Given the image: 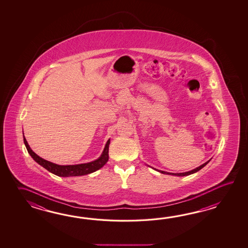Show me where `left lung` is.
Listing matches in <instances>:
<instances>
[{
	"instance_id": "8db88e82",
	"label": "left lung",
	"mask_w": 248,
	"mask_h": 248,
	"mask_svg": "<svg viewBox=\"0 0 248 248\" xmlns=\"http://www.w3.org/2000/svg\"><path fill=\"white\" fill-rule=\"evenodd\" d=\"M209 161H207L206 163L203 164V165H201L200 166L199 168H197V169H193V170H191V171H189V172H185V173H179V174H170V173H168V172H165V171H160V170H158V172H160V173H162V174H173V175H178V176H185V175H189V174H193V173H196V172H198L199 170H201V169H203L205 166H206V164L208 163Z\"/></svg>"
}]
</instances>
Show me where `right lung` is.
<instances>
[{"label": "right lung", "instance_id": "obj_1", "mask_svg": "<svg viewBox=\"0 0 248 248\" xmlns=\"http://www.w3.org/2000/svg\"><path fill=\"white\" fill-rule=\"evenodd\" d=\"M23 135H24V133H23ZM24 142L26 144L27 152L38 164H40L44 169H47V171H49L58 176H67V177L68 176H79V175H84V174L93 173L96 170L100 169L102 167H104L109 159L108 153H109L110 140H108L106 142V147H105V150L102 153L100 158H97L95 161H92L90 163L68 165V166H60V165H57V164H54L43 159L41 157H39L37 154H35L32 152V149L28 145L25 137H24Z\"/></svg>", "mask_w": 248, "mask_h": 248}]
</instances>
